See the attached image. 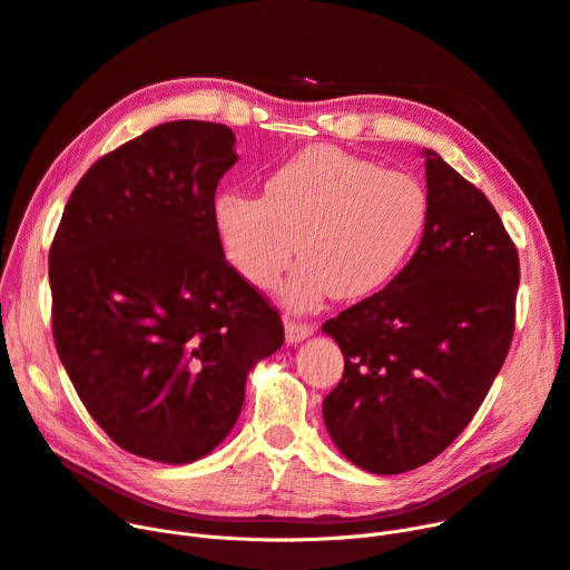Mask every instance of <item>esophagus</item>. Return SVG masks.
<instances>
[{
    "label": "esophagus",
    "mask_w": 570,
    "mask_h": 570,
    "mask_svg": "<svg viewBox=\"0 0 570 570\" xmlns=\"http://www.w3.org/2000/svg\"><path fill=\"white\" fill-rule=\"evenodd\" d=\"M284 331H286V342H288V344H301V342H305L307 337H312L314 327H312L309 323H301V321H295V318H286V321H284Z\"/></svg>",
    "instance_id": "obj_1"
}]
</instances>
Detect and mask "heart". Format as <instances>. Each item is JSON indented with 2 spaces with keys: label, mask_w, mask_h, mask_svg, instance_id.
Here are the masks:
<instances>
[{
  "label": "heart",
  "mask_w": 570,
  "mask_h": 570,
  "mask_svg": "<svg viewBox=\"0 0 570 570\" xmlns=\"http://www.w3.org/2000/svg\"><path fill=\"white\" fill-rule=\"evenodd\" d=\"M421 179L333 145L303 149L267 175L263 196L222 191L213 224L230 265L256 288L303 261L284 284L293 309L327 295L363 301L393 282L428 224Z\"/></svg>",
  "instance_id": "obj_1"
}]
</instances>
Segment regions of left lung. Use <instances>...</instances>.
Wrapping results in <instances>:
<instances>
[{"label": "left lung", "mask_w": 570, "mask_h": 570, "mask_svg": "<svg viewBox=\"0 0 570 570\" xmlns=\"http://www.w3.org/2000/svg\"><path fill=\"white\" fill-rule=\"evenodd\" d=\"M428 224L383 291L325 321L344 376L323 400L340 453L393 475L441 455L481 409L515 331L520 261L488 196L425 149Z\"/></svg>", "instance_id": "1"}]
</instances>
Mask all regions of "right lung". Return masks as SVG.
Listing matches in <instances>:
<instances>
[{
  "instance_id": "right-lung-1",
  "label": "right lung",
  "mask_w": 570,
  "mask_h": 570,
  "mask_svg": "<svg viewBox=\"0 0 570 570\" xmlns=\"http://www.w3.org/2000/svg\"><path fill=\"white\" fill-rule=\"evenodd\" d=\"M235 161L224 125H159L82 175L52 239L59 361L99 428L145 460L213 453L252 367L284 344L277 309L215 233V191Z\"/></svg>"
}]
</instances>
